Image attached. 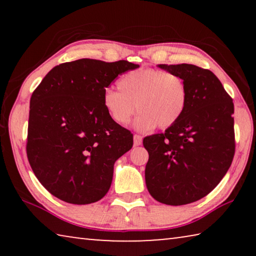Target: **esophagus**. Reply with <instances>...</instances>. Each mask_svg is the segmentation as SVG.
Segmentation results:
<instances>
[{
    "mask_svg": "<svg viewBox=\"0 0 256 256\" xmlns=\"http://www.w3.org/2000/svg\"><path fill=\"white\" fill-rule=\"evenodd\" d=\"M134 146H141L142 144V136L138 134H134Z\"/></svg>",
    "mask_w": 256,
    "mask_h": 256,
    "instance_id": "1",
    "label": "esophagus"
}]
</instances>
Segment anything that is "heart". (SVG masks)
<instances>
[{"instance_id": "b5f03b06", "label": "heart", "mask_w": 256, "mask_h": 256, "mask_svg": "<svg viewBox=\"0 0 256 256\" xmlns=\"http://www.w3.org/2000/svg\"><path fill=\"white\" fill-rule=\"evenodd\" d=\"M118 89H106L102 105L107 114L120 125H126L134 112H141L136 128L149 131L158 125L170 128L178 120L188 102V86L175 73L157 68H140L124 74Z\"/></svg>"}]
</instances>
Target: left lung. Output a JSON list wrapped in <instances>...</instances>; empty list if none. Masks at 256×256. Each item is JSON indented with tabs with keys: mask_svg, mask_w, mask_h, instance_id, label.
Instances as JSON below:
<instances>
[{
	"mask_svg": "<svg viewBox=\"0 0 256 256\" xmlns=\"http://www.w3.org/2000/svg\"><path fill=\"white\" fill-rule=\"evenodd\" d=\"M158 66L185 81L188 102L182 118L164 133L144 138L149 154L146 184L158 202L188 204L208 196L230 167L234 102L210 70L193 64Z\"/></svg>",
	"mask_w": 256,
	"mask_h": 256,
	"instance_id": "8db88e82",
	"label": "left lung"
}]
</instances>
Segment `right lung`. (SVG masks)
Masks as SVG:
<instances>
[{
  "label": "right lung",
  "instance_id": "1",
  "mask_svg": "<svg viewBox=\"0 0 256 256\" xmlns=\"http://www.w3.org/2000/svg\"><path fill=\"white\" fill-rule=\"evenodd\" d=\"M128 60L81 58L47 73L30 98L27 157L42 185L60 200L89 204L106 196L114 164L132 148L133 134L115 123L102 94Z\"/></svg>",
  "mask_w": 256,
  "mask_h": 256
}]
</instances>
